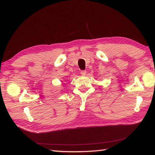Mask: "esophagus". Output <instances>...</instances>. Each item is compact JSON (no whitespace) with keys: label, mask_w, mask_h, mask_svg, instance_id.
Instances as JSON below:
<instances>
[{"label":"esophagus","mask_w":155,"mask_h":155,"mask_svg":"<svg viewBox=\"0 0 155 155\" xmlns=\"http://www.w3.org/2000/svg\"><path fill=\"white\" fill-rule=\"evenodd\" d=\"M86 73H87V72H86V70H81V75H85Z\"/></svg>","instance_id":"esophagus-1"}]
</instances>
